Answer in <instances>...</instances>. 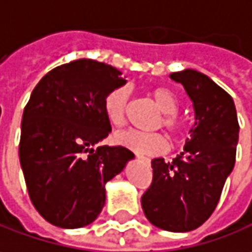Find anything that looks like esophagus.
<instances>
[{
    "mask_svg": "<svg viewBox=\"0 0 252 252\" xmlns=\"http://www.w3.org/2000/svg\"><path fill=\"white\" fill-rule=\"evenodd\" d=\"M137 158H138V159H141L142 162H145L147 165H149V163H151V159L147 158V157H144V155H137Z\"/></svg>",
    "mask_w": 252,
    "mask_h": 252,
    "instance_id": "esophagus-1",
    "label": "esophagus"
}]
</instances>
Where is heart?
I'll return each instance as SVG.
<instances>
[{
    "instance_id": "b5f03b06",
    "label": "heart",
    "mask_w": 252,
    "mask_h": 252,
    "mask_svg": "<svg viewBox=\"0 0 252 252\" xmlns=\"http://www.w3.org/2000/svg\"><path fill=\"white\" fill-rule=\"evenodd\" d=\"M149 95L162 111L158 126H163L172 137H179L185 129V121L178 113L181 107L178 94L166 86H154L149 89ZM128 100L129 90L124 86L115 87L105 94L103 111L107 121L113 126L120 128L126 124ZM114 139L118 145H123L141 155H159L168 149V139L160 132H141L129 129L117 134Z\"/></svg>"
}]
</instances>
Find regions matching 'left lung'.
I'll return each mask as SVG.
<instances>
[{
    "instance_id": "left-lung-1",
    "label": "left lung",
    "mask_w": 252,
    "mask_h": 252,
    "mask_svg": "<svg viewBox=\"0 0 252 252\" xmlns=\"http://www.w3.org/2000/svg\"><path fill=\"white\" fill-rule=\"evenodd\" d=\"M193 101L194 128L185 151L170 162L152 160V183L141 197L154 225L166 231H191L212 216L235 163L238 120L231 95L200 71L172 73Z\"/></svg>"
}]
</instances>
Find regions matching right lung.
<instances>
[{
  "instance_id": "1",
  "label": "right lung",
  "mask_w": 252,
  "mask_h": 252,
  "mask_svg": "<svg viewBox=\"0 0 252 252\" xmlns=\"http://www.w3.org/2000/svg\"><path fill=\"white\" fill-rule=\"evenodd\" d=\"M121 71L79 59L50 70L24 108L19 160L31 202L50 224H90L105 203V183L134 154L124 147L94 148L111 126L103 111L105 94L121 87Z\"/></svg>"
}]
</instances>
